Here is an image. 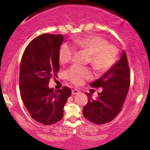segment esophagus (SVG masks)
I'll return each instance as SVG.
<instances>
[{"instance_id": "1", "label": "esophagus", "mask_w": 150, "mask_h": 150, "mask_svg": "<svg viewBox=\"0 0 150 150\" xmlns=\"http://www.w3.org/2000/svg\"><path fill=\"white\" fill-rule=\"evenodd\" d=\"M79 93H80V91L78 90V89H74L72 90V94H73V95H75V94H78Z\"/></svg>"}]
</instances>
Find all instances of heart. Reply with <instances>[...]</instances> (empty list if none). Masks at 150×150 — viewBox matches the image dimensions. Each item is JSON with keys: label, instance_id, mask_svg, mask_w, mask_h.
Instances as JSON below:
<instances>
[{"label": "heart", "instance_id": "obj_1", "mask_svg": "<svg viewBox=\"0 0 150 150\" xmlns=\"http://www.w3.org/2000/svg\"><path fill=\"white\" fill-rule=\"evenodd\" d=\"M73 47L83 50L90 55L91 63L98 71L105 72L112 67L116 61V48L104 38L99 36H89L82 39L74 40ZM68 44L61 46L59 51V60L61 63H68L73 58L75 50ZM92 76V72L88 68L74 65L67 71V77L70 82L80 85L85 79Z\"/></svg>", "mask_w": 150, "mask_h": 150}]
</instances>
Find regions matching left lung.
Masks as SVG:
<instances>
[{
	"label": "left lung",
	"mask_w": 150,
	"mask_h": 150,
	"mask_svg": "<svg viewBox=\"0 0 150 150\" xmlns=\"http://www.w3.org/2000/svg\"><path fill=\"white\" fill-rule=\"evenodd\" d=\"M130 70L126 53L123 51L118 59L100 78L90 84L101 87L102 92L93 99L86 93L88 102L83 107L84 117L95 124H104L114 119L119 113L130 87Z\"/></svg>",
	"instance_id": "left-lung-1"
}]
</instances>
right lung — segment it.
Returning a JSON list of instances; mask_svg holds the SVG:
<instances>
[{
	"instance_id": "add662e5",
	"label": "right lung",
	"mask_w": 150,
	"mask_h": 150,
	"mask_svg": "<svg viewBox=\"0 0 150 150\" xmlns=\"http://www.w3.org/2000/svg\"><path fill=\"white\" fill-rule=\"evenodd\" d=\"M62 34H44L33 39L22 55L20 68V95L31 117L43 125L57 123L63 117V107L71 89L54 90L49 80L59 71Z\"/></svg>"
}]
</instances>
